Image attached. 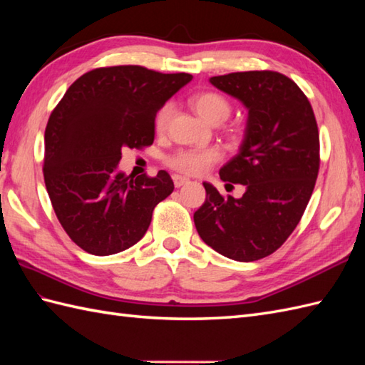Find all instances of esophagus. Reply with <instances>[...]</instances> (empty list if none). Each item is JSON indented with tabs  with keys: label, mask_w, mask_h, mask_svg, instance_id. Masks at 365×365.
<instances>
[{
	"label": "esophagus",
	"mask_w": 365,
	"mask_h": 365,
	"mask_svg": "<svg viewBox=\"0 0 365 365\" xmlns=\"http://www.w3.org/2000/svg\"><path fill=\"white\" fill-rule=\"evenodd\" d=\"M173 180H174L175 188H180V187H183V185H187L190 182L187 177H182V175H177V174L173 175Z\"/></svg>",
	"instance_id": "esophagus-1"
}]
</instances>
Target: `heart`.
<instances>
[{
  "mask_svg": "<svg viewBox=\"0 0 365 365\" xmlns=\"http://www.w3.org/2000/svg\"><path fill=\"white\" fill-rule=\"evenodd\" d=\"M190 105L200 118L213 125H220L224 120H227L230 115L232 106L229 100L218 94V92H199L190 98ZM170 115H173V106L169 103L161 106L155 118V130L157 133H165L169 125ZM220 152L216 149H180L169 155L166 158V165L173 168L180 174L187 175H199L215 165L220 160Z\"/></svg>",
  "mask_w": 365,
  "mask_h": 365,
  "instance_id": "1",
  "label": "heart"
}]
</instances>
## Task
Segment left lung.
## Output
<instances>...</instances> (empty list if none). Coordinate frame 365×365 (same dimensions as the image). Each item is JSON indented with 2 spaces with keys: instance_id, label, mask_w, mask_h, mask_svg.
Wrapping results in <instances>:
<instances>
[{
  "instance_id": "8db88e82",
  "label": "left lung",
  "mask_w": 365,
  "mask_h": 365,
  "mask_svg": "<svg viewBox=\"0 0 365 365\" xmlns=\"http://www.w3.org/2000/svg\"><path fill=\"white\" fill-rule=\"evenodd\" d=\"M210 83L247 108L240 152L220 170L222 182L246 191L224 197L204 182L195 224L216 252L254 262L279 250L306 210L320 168L319 127L304 92L282 73L235 72Z\"/></svg>"
}]
</instances>
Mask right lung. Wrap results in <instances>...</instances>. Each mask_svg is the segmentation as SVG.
<instances>
[{"instance_id": "add662e5", "label": "right lung", "mask_w": 365, "mask_h": 365, "mask_svg": "<svg viewBox=\"0 0 365 365\" xmlns=\"http://www.w3.org/2000/svg\"><path fill=\"white\" fill-rule=\"evenodd\" d=\"M190 73L141 66L81 75L45 128L43 178L61 226L83 251L111 255L144 237L153 208L174 191L166 170L130 178L118 173L123 147L152 145L155 118Z\"/></svg>"}]
</instances>
